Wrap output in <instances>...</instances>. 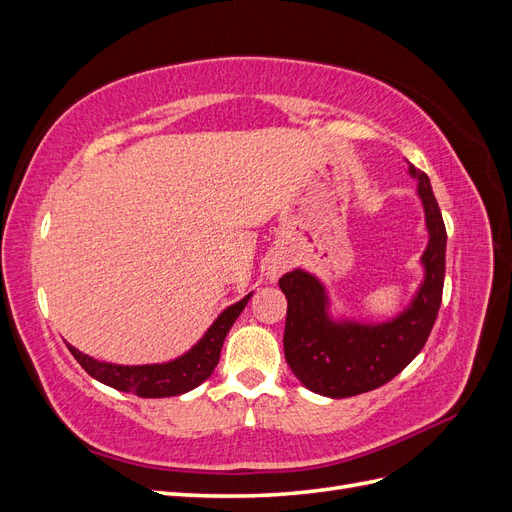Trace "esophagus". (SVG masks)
<instances>
[{
    "label": "esophagus",
    "mask_w": 512,
    "mask_h": 512,
    "mask_svg": "<svg viewBox=\"0 0 512 512\" xmlns=\"http://www.w3.org/2000/svg\"><path fill=\"white\" fill-rule=\"evenodd\" d=\"M290 269V258L286 254H273L267 262V280L277 282Z\"/></svg>",
    "instance_id": "1"
}]
</instances>
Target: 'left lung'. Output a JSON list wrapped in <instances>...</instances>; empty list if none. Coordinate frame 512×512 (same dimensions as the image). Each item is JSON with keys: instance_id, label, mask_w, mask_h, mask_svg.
I'll list each match as a JSON object with an SVG mask.
<instances>
[{"instance_id": "left-lung-1", "label": "left lung", "mask_w": 512, "mask_h": 512, "mask_svg": "<svg viewBox=\"0 0 512 512\" xmlns=\"http://www.w3.org/2000/svg\"><path fill=\"white\" fill-rule=\"evenodd\" d=\"M425 211L427 247L421 256L423 282L401 312L384 322L335 318L331 299L314 273L282 275L288 312L284 354L292 374L312 393L344 399L374 391L393 380L423 350L438 318L446 267V228L429 177L408 164Z\"/></svg>"}]
</instances>
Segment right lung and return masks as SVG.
Here are the masks:
<instances>
[{
    "instance_id": "1",
    "label": "right lung",
    "mask_w": 512,
    "mask_h": 512,
    "mask_svg": "<svg viewBox=\"0 0 512 512\" xmlns=\"http://www.w3.org/2000/svg\"><path fill=\"white\" fill-rule=\"evenodd\" d=\"M250 297L252 292L245 294V297L235 305L226 307L224 312L213 320L207 333L200 337L188 352H183L173 361L153 365H117L98 361L94 356L83 354L70 344L68 350L91 378L111 386V389L153 399L183 395L196 389L198 384H203L213 374L215 365L220 361L224 339L232 324L239 318V314L243 312L247 301H250Z\"/></svg>"
}]
</instances>
